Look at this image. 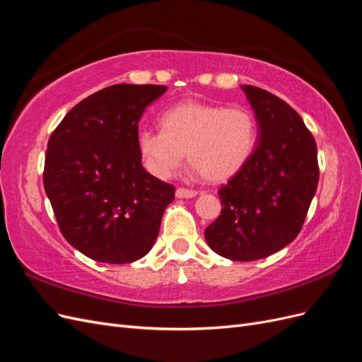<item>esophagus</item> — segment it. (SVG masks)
Here are the masks:
<instances>
[{"label":"esophagus","instance_id":"esophagus-1","mask_svg":"<svg viewBox=\"0 0 362 362\" xmlns=\"http://www.w3.org/2000/svg\"><path fill=\"white\" fill-rule=\"evenodd\" d=\"M177 198H194L196 194H198V192L196 190H192V189H184V187H180L177 189Z\"/></svg>","mask_w":362,"mask_h":362}]
</instances>
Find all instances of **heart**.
Masks as SVG:
<instances>
[{"mask_svg": "<svg viewBox=\"0 0 362 362\" xmlns=\"http://www.w3.org/2000/svg\"><path fill=\"white\" fill-rule=\"evenodd\" d=\"M161 129L141 128L137 148L146 169L170 178L185 160L206 181L222 182L242 170L257 146L258 128L249 108L182 101L160 116Z\"/></svg>", "mask_w": 362, "mask_h": 362, "instance_id": "obj_1", "label": "heart"}]
</instances>
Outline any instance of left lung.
I'll use <instances>...</instances> for the list:
<instances>
[{
    "label": "left lung",
    "instance_id": "1",
    "mask_svg": "<svg viewBox=\"0 0 362 362\" xmlns=\"http://www.w3.org/2000/svg\"><path fill=\"white\" fill-rule=\"evenodd\" d=\"M258 124L246 166L218 190L222 211L206 226L216 254L255 261L298 237L319 184L317 145L302 117L273 93L242 86Z\"/></svg>",
    "mask_w": 362,
    "mask_h": 362
}]
</instances>
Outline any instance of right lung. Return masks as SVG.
Instances as JSON below:
<instances>
[{
    "mask_svg": "<svg viewBox=\"0 0 362 362\" xmlns=\"http://www.w3.org/2000/svg\"><path fill=\"white\" fill-rule=\"evenodd\" d=\"M166 86L115 84L76 104L52 131L43 187L63 237L108 264L145 257L175 187L148 173L139 120Z\"/></svg>",
    "mask_w": 362,
    "mask_h": 362,
    "instance_id": "add662e5",
    "label": "right lung"
}]
</instances>
